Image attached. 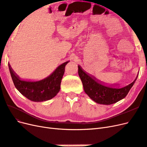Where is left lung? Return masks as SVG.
<instances>
[{
    "label": "left lung",
    "mask_w": 147,
    "mask_h": 147,
    "mask_svg": "<svg viewBox=\"0 0 147 147\" xmlns=\"http://www.w3.org/2000/svg\"><path fill=\"white\" fill-rule=\"evenodd\" d=\"M78 74L81 79L85 92L92 99L98 104L109 105L123 99L129 92L136 79L128 86L118 88L106 87L94 80L90 76L84 72L78 66Z\"/></svg>",
    "instance_id": "1"
}]
</instances>
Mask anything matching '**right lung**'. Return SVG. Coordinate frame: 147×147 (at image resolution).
I'll use <instances>...</instances> for the list:
<instances>
[{
  "instance_id": "right-lung-1",
  "label": "right lung",
  "mask_w": 147,
  "mask_h": 147,
  "mask_svg": "<svg viewBox=\"0 0 147 147\" xmlns=\"http://www.w3.org/2000/svg\"><path fill=\"white\" fill-rule=\"evenodd\" d=\"M68 61L60 65L48 78L36 82L21 80L13 71L9 63L8 67L13 82L18 90L32 101L41 102L52 99L59 93L65 66Z\"/></svg>"
}]
</instances>
